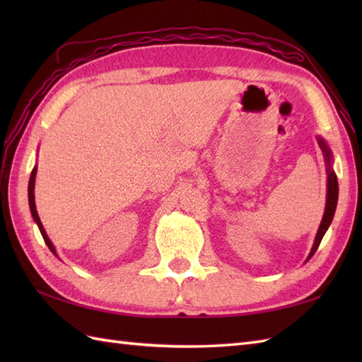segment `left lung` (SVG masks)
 Wrapping results in <instances>:
<instances>
[{
	"label": "left lung",
	"instance_id": "obj_1",
	"mask_svg": "<svg viewBox=\"0 0 362 362\" xmlns=\"http://www.w3.org/2000/svg\"><path fill=\"white\" fill-rule=\"evenodd\" d=\"M317 141L322 152H324L325 157V163H327V204H325V211H324V218L320 221V226L317 228L316 238H314V244L311 247V252L306 261H308L314 253H316L319 244L322 241V238L327 233V230L332 224V221L334 218V211H336V205H337V196H339V187H337V177L336 173L333 171V153L332 149L328 148V144L325 143V140L322 136H317Z\"/></svg>",
	"mask_w": 362,
	"mask_h": 362
}]
</instances>
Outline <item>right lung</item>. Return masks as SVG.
<instances>
[{"label": "right lung", "instance_id": "right-lung-1", "mask_svg": "<svg viewBox=\"0 0 362 362\" xmlns=\"http://www.w3.org/2000/svg\"><path fill=\"white\" fill-rule=\"evenodd\" d=\"M35 175H37V165L34 166L33 173H30V179H29V185H28V199H29V209H30V214H33V218L35 221V224L38 227V230H40V233L43 236V240L46 243V245H48L49 250L54 253V255L57 257V252H56V247H54V244L51 243V240L48 238V235H46L45 228H43V224L40 218H38V213H37V209H35V196H34V188H35Z\"/></svg>", "mask_w": 362, "mask_h": 362}]
</instances>
